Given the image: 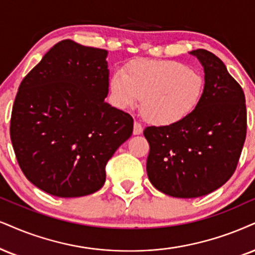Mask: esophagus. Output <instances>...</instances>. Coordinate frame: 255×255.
<instances>
[{
  "mask_svg": "<svg viewBox=\"0 0 255 255\" xmlns=\"http://www.w3.org/2000/svg\"><path fill=\"white\" fill-rule=\"evenodd\" d=\"M143 132V127L140 123L134 122L133 124V134H140Z\"/></svg>",
  "mask_w": 255,
  "mask_h": 255,
  "instance_id": "esophagus-1",
  "label": "esophagus"
}]
</instances>
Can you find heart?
I'll return each mask as SVG.
<instances>
[{
  "instance_id": "1",
  "label": "heart",
  "mask_w": 255,
  "mask_h": 255,
  "mask_svg": "<svg viewBox=\"0 0 255 255\" xmlns=\"http://www.w3.org/2000/svg\"><path fill=\"white\" fill-rule=\"evenodd\" d=\"M112 102L132 109L142 99V112L156 125L180 123L202 99L204 80L195 68L172 60H137L125 72H115L109 81Z\"/></svg>"
}]
</instances>
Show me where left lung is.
<instances>
[{"mask_svg":"<svg viewBox=\"0 0 255 255\" xmlns=\"http://www.w3.org/2000/svg\"><path fill=\"white\" fill-rule=\"evenodd\" d=\"M204 71L196 110L180 123L147 127L146 172L153 187L172 197L193 199L224 185L237 169L246 139L245 93L215 54L190 52Z\"/></svg>","mask_w":255,"mask_h":255,"instance_id":"obj_1","label":"left lung"}]
</instances>
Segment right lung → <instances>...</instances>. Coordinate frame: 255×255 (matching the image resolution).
Here are the masks:
<instances>
[{
  "mask_svg": "<svg viewBox=\"0 0 255 255\" xmlns=\"http://www.w3.org/2000/svg\"><path fill=\"white\" fill-rule=\"evenodd\" d=\"M108 51L62 40L21 81L10 139L22 172L58 197L96 193L105 166L130 138L133 119L112 108Z\"/></svg>",
  "mask_w": 255,
  "mask_h": 255,
  "instance_id": "right-lung-1",
  "label": "right lung"
}]
</instances>
